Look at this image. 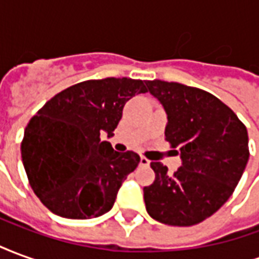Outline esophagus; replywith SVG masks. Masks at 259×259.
Segmentation results:
<instances>
[{"instance_id":"1","label":"esophagus","mask_w":259,"mask_h":259,"mask_svg":"<svg viewBox=\"0 0 259 259\" xmlns=\"http://www.w3.org/2000/svg\"><path fill=\"white\" fill-rule=\"evenodd\" d=\"M150 161L146 157H140V165L141 166H150Z\"/></svg>"}]
</instances>
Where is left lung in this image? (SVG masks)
Returning a JSON list of instances; mask_svg holds the SVG:
<instances>
[{"mask_svg":"<svg viewBox=\"0 0 259 259\" xmlns=\"http://www.w3.org/2000/svg\"><path fill=\"white\" fill-rule=\"evenodd\" d=\"M150 94L162 105L165 137L182 159L174 175L151 162L155 180L144 187L147 212L170 226L202 222L229 200L248 162V135L221 100L195 87L150 80Z\"/></svg>","mask_w":259,"mask_h":259,"instance_id":"left-lung-1","label":"left lung"}]
</instances>
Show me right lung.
I'll return each mask as SVG.
<instances>
[{"instance_id":"1","label":"right lung","mask_w":259,"mask_h":259,"mask_svg":"<svg viewBox=\"0 0 259 259\" xmlns=\"http://www.w3.org/2000/svg\"><path fill=\"white\" fill-rule=\"evenodd\" d=\"M146 91L143 80H87L53 97L30 119L22 161L31 189L50 211L89 219L112 208L140 157L113 151L101 136L112 137L124 104Z\"/></svg>"}]
</instances>
